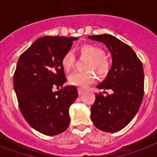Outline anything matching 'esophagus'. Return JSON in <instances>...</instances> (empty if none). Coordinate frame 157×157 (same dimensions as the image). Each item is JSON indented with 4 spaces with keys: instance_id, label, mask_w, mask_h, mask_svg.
<instances>
[{
    "instance_id": "34e87169",
    "label": "esophagus",
    "mask_w": 157,
    "mask_h": 157,
    "mask_svg": "<svg viewBox=\"0 0 157 157\" xmlns=\"http://www.w3.org/2000/svg\"><path fill=\"white\" fill-rule=\"evenodd\" d=\"M77 90H78L79 95H81V94H83L85 93V90H83V89L78 88V89H77Z\"/></svg>"
}]
</instances>
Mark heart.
<instances>
[{"mask_svg":"<svg viewBox=\"0 0 157 157\" xmlns=\"http://www.w3.org/2000/svg\"><path fill=\"white\" fill-rule=\"evenodd\" d=\"M80 56L88 58L86 71H76L68 77V82L71 86L86 88L90 86L96 80V76L92 71L98 74L100 77H104L111 70V62L106 56L104 50L99 46L90 44L81 45L79 48ZM76 55L72 50H69L64 53L61 59V65L66 71H70L76 63Z\"/></svg>","mask_w":157,"mask_h":157,"instance_id":"obj_1","label":"heart"}]
</instances>
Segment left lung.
<instances>
[{"mask_svg":"<svg viewBox=\"0 0 157 157\" xmlns=\"http://www.w3.org/2000/svg\"><path fill=\"white\" fill-rule=\"evenodd\" d=\"M104 43L112 56V66L98 89L112 90L104 96L96 94L91 120L98 129L117 132L126 126L139 111L144 94V67L131 47L109 34L90 36ZM106 93L105 91H103Z\"/></svg>","mask_w":157,"mask_h":157,"instance_id":"left-lung-1","label":"left lung"}]
</instances>
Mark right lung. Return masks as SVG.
Wrapping results in <instances>:
<instances>
[{
  "label": "right lung",
  "instance_id": "right-lung-1",
  "mask_svg": "<svg viewBox=\"0 0 157 157\" xmlns=\"http://www.w3.org/2000/svg\"><path fill=\"white\" fill-rule=\"evenodd\" d=\"M76 37L43 36L21 54L13 74V89L24 119L33 129L53 136L65 131L68 110L76 100V86L63 87L67 81L62 56L71 49Z\"/></svg>",
  "mask_w": 157,
  "mask_h": 157
}]
</instances>
